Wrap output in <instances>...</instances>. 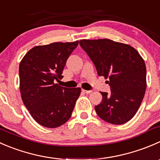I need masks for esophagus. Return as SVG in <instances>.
I'll return each mask as SVG.
<instances>
[{
    "label": "esophagus",
    "instance_id": "34e87169",
    "mask_svg": "<svg viewBox=\"0 0 160 160\" xmlns=\"http://www.w3.org/2000/svg\"><path fill=\"white\" fill-rule=\"evenodd\" d=\"M82 92L86 94H88V93H91L92 92V90H85V89H82Z\"/></svg>",
    "mask_w": 160,
    "mask_h": 160
}]
</instances>
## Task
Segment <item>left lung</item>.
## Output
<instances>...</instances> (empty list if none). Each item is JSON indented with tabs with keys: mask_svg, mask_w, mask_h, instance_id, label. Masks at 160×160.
<instances>
[{
	"mask_svg": "<svg viewBox=\"0 0 160 160\" xmlns=\"http://www.w3.org/2000/svg\"><path fill=\"white\" fill-rule=\"evenodd\" d=\"M79 44L94 64L99 76L108 78L111 92H100L95 106L98 116L113 124L130 121L137 113L146 89V68L131 46L107 39H82Z\"/></svg>",
	"mask_w": 160,
	"mask_h": 160,
	"instance_id": "obj_1",
	"label": "left lung"
}]
</instances>
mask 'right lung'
Here are the masks:
<instances>
[{"instance_id": "1", "label": "right lung", "mask_w": 160, "mask_h": 160, "mask_svg": "<svg viewBox=\"0 0 160 160\" xmlns=\"http://www.w3.org/2000/svg\"><path fill=\"white\" fill-rule=\"evenodd\" d=\"M78 41L33 47L19 64L20 92L33 119L50 128L60 127L72 116L81 88L58 85L68 58Z\"/></svg>"}]
</instances>
